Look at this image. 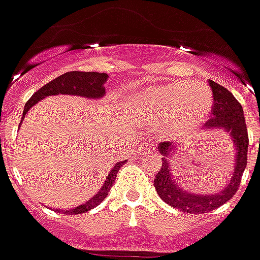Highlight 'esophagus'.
<instances>
[{"label":"esophagus","instance_id":"obj_1","mask_svg":"<svg viewBox=\"0 0 260 260\" xmlns=\"http://www.w3.org/2000/svg\"><path fill=\"white\" fill-rule=\"evenodd\" d=\"M138 152L139 153H150L152 152V146L149 143H138Z\"/></svg>","mask_w":260,"mask_h":260}]
</instances>
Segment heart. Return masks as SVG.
<instances>
[{
  "label": "heart",
  "instance_id": "heart-1",
  "mask_svg": "<svg viewBox=\"0 0 260 260\" xmlns=\"http://www.w3.org/2000/svg\"><path fill=\"white\" fill-rule=\"evenodd\" d=\"M129 108L145 128H156L166 138H181L206 122L212 92L201 81L157 84L131 94Z\"/></svg>",
  "mask_w": 260,
  "mask_h": 260
}]
</instances>
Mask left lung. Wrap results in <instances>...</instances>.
<instances>
[{
  "instance_id": "obj_1",
  "label": "left lung",
  "mask_w": 260,
  "mask_h": 260,
  "mask_svg": "<svg viewBox=\"0 0 260 260\" xmlns=\"http://www.w3.org/2000/svg\"><path fill=\"white\" fill-rule=\"evenodd\" d=\"M214 94L212 117L204 125V131H225L231 138L235 148L234 172L228 184L219 191L200 194L186 190L176 181L172 161L179 145L173 142H161L157 146V152L161 157V169L155 176V188L159 197L169 206L188 214H203L218 208L237 193L241 177L244 174L248 161V129L245 124L244 110L231 92L215 81H210Z\"/></svg>"
}]
</instances>
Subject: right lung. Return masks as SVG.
<instances>
[{"instance_id": "add662e5", "label": "right lung", "mask_w": 260, "mask_h": 260, "mask_svg": "<svg viewBox=\"0 0 260 260\" xmlns=\"http://www.w3.org/2000/svg\"><path fill=\"white\" fill-rule=\"evenodd\" d=\"M107 80H108V74L97 73V72H69V73L61 74L59 77L52 80L50 83H48L46 86L39 88L30 97V100L25 104V108H23L22 119L34 105L38 104L41 100L48 97V95L70 94V95H79V97H84V99L90 100L103 99L105 95L104 84L107 83ZM124 163L125 160L115 163V166L108 173L104 184L99 190V193L95 194V196H92L91 199L86 201L84 204L77 206L76 208H70V210H56V211L63 212V214H83V212L90 211L91 208L99 206L100 203L104 201L105 197L108 196L110 188L115 183L118 170H119V168Z\"/></svg>"}]
</instances>
